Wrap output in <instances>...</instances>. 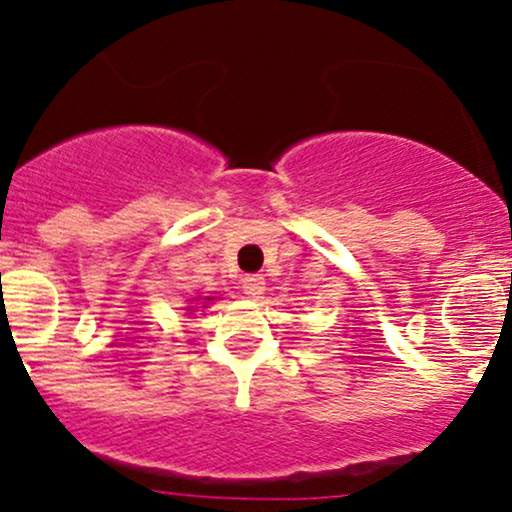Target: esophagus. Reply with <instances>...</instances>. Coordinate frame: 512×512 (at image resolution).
Returning a JSON list of instances; mask_svg holds the SVG:
<instances>
[{"label":"esophagus","instance_id":"1","mask_svg":"<svg viewBox=\"0 0 512 512\" xmlns=\"http://www.w3.org/2000/svg\"><path fill=\"white\" fill-rule=\"evenodd\" d=\"M242 289L249 296H261L266 292V280H263V275H246L242 280Z\"/></svg>","mask_w":512,"mask_h":512}]
</instances>
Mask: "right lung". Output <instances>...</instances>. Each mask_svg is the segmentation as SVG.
<instances>
[{"mask_svg":"<svg viewBox=\"0 0 512 512\" xmlns=\"http://www.w3.org/2000/svg\"><path fill=\"white\" fill-rule=\"evenodd\" d=\"M206 301H211V296H206Z\"/></svg>","mask_w":512,"mask_h":512,"instance_id":"obj_1","label":"right lung"}]
</instances>
